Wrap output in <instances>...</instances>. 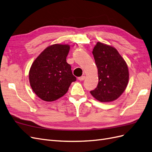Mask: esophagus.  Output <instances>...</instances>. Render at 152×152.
Returning <instances> with one entry per match:
<instances>
[{"mask_svg": "<svg viewBox=\"0 0 152 152\" xmlns=\"http://www.w3.org/2000/svg\"><path fill=\"white\" fill-rule=\"evenodd\" d=\"M85 78H86L85 76H82V77H80L78 78V79H79L80 81H82V80H84L85 79Z\"/></svg>", "mask_w": 152, "mask_h": 152, "instance_id": "34e87169", "label": "esophagus"}]
</instances>
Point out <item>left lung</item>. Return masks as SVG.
Returning a JSON list of instances; mask_svg holds the SVG:
<instances>
[{"instance_id":"left-lung-1","label":"left lung","mask_w":152,"mask_h":152,"mask_svg":"<svg viewBox=\"0 0 152 152\" xmlns=\"http://www.w3.org/2000/svg\"><path fill=\"white\" fill-rule=\"evenodd\" d=\"M93 54L98 68V84L91 95L100 102H111L125 91L129 81L127 63L112 46L97 42Z\"/></svg>"}]
</instances>
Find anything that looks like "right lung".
Masks as SVG:
<instances>
[{
    "label": "right lung",
    "mask_w": 152,
    "mask_h": 152,
    "mask_svg": "<svg viewBox=\"0 0 152 152\" xmlns=\"http://www.w3.org/2000/svg\"><path fill=\"white\" fill-rule=\"evenodd\" d=\"M68 44H53L45 49L32 63L29 72L30 86L35 94L45 102H53L65 95L76 80L66 62Z\"/></svg>",
    "instance_id": "add662e5"
}]
</instances>
